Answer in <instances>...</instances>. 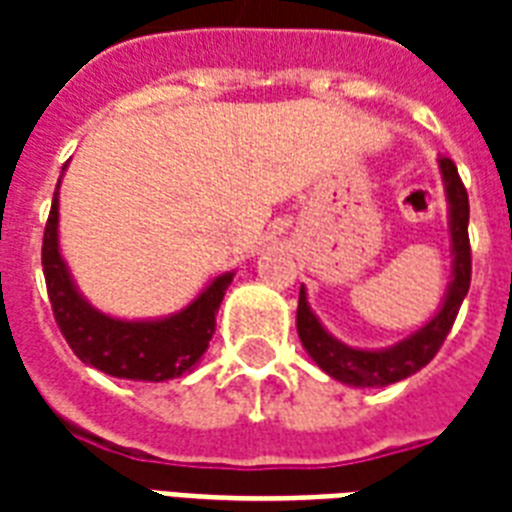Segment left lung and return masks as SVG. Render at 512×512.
Segmentation results:
<instances>
[{"label":"left lung","mask_w":512,"mask_h":512,"mask_svg":"<svg viewBox=\"0 0 512 512\" xmlns=\"http://www.w3.org/2000/svg\"><path fill=\"white\" fill-rule=\"evenodd\" d=\"M438 172L446 193V217H449V244H452V281L446 287L444 303L428 324H422L417 332L404 337L390 348H350L345 342L329 335L319 316L308 305V292L300 287V303H297V335L308 356L319 364L321 372H327L332 380L350 385V388H385L393 382H401L420 372L430 364L438 348L444 345L449 329H452L457 311L470 289V241L468 220L470 204L468 191L462 185L457 167L452 159L438 156Z\"/></svg>","instance_id":"left-lung-1"}]
</instances>
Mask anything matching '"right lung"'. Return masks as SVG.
<instances>
[{
  "label": "right lung",
  "instance_id": "obj_1",
  "mask_svg": "<svg viewBox=\"0 0 512 512\" xmlns=\"http://www.w3.org/2000/svg\"><path fill=\"white\" fill-rule=\"evenodd\" d=\"M58 193L60 180L44 228L42 268L52 313L71 350L87 366L119 380L164 382L191 372L215 335L217 308L233 281V271L215 276L185 308L162 319L108 316L79 292L60 255Z\"/></svg>",
  "mask_w": 512,
  "mask_h": 512
}]
</instances>
